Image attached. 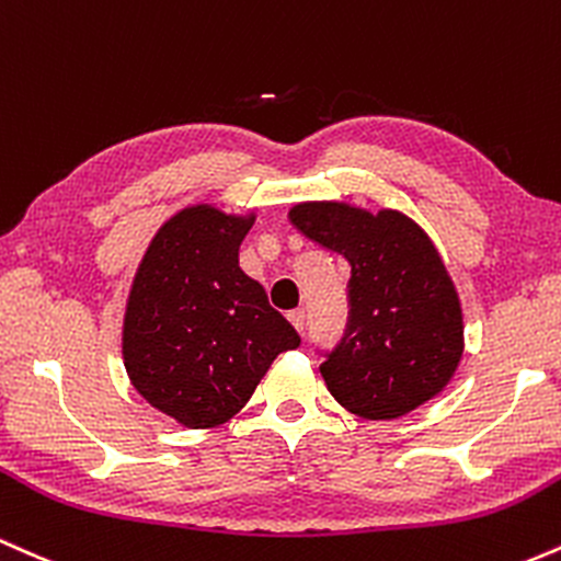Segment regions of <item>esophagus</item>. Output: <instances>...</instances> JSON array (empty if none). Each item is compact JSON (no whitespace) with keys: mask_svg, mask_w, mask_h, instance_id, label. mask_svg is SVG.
I'll list each match as a JSON object with an SVG mask.
<instances>
[{"mask_svg":"<svg viewBox=\"0 0 561 561\" xmlns=\"http://www.w3.org/2000/svg\"><path fill=\"white\" fill-rule=\"evenodd\" d=\"M288 320H291V325H294V329H297L299 333L305 331V312H301V310L288 312Z\"/></svg>","mask_w":561,"mask_h":561,"instance_id":"esophagus-1","label":"esophagus"}]
</instances>
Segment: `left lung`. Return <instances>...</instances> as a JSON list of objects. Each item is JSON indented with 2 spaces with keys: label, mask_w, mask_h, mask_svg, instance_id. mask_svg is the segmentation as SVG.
Masks as SVG:
<instances>
[{
  "label": "left lung",
  "mask_w": 561,
  "mask_h": 561,
  "mask_svg": "<svg viewBox=\"0 0 561 561\" xmlns=\"http://www.w3.org/2000/svg\"><path fill=\"white\" fill-rule=\"evenodd\" d=\"M288 217L350 262V325L320 365L333 400L355 416L392 421L437 398L463 355V310L426 230L400 209L301 201Z\"/></svg>",
  "instance_id": "1"
}]
</instances>
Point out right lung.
<instances>
[{"label": "right lung", "instance_id": "1", "mask_svg": "<svg viewBox=\"0 0 561 561\" xmlns=\"http://www.w3.org/2000/svg\"><path fill=\"white\" fill-rule=\"evenodd\" d=\"M256 211L191 204L150 238L131 278L122 357L137 394L187 430H214L247 405L299 333L238 264Z\"/></svg>", "mask_w": 561, "mask_h": 561}]
</instances>
